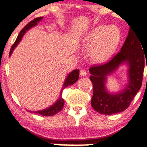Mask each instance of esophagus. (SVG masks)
I'll list each match as a JSON object with an SVG mask.
<instances>
[{
    "label": "esophagus",
    "instance_id": "34e87169",
    "mask_svg": "<svg viewBox=\"0 0 147 147\" xmlns=\"http://www.w3.org/2000/svg\"><path fill=\"white\" fill-rule=\"evenodd\" d=\"M87 72H86V70H84V69H83V70H80V76H82V77H84V76L86 75Z\"/></svg>",
    "mask_w": 147,
    "mask_h": 147
}]
</instances>
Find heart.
I'll list each match as a JSON object with an SVG mask.
<instances>
[{
    "label": "heart",
    "instance_id": "heart-1",
    "mask_svg": "<svg viewBox=\"0 0 147 147\" xmlns=\"http://www.w3.org/2000/svg\"><path fill=\"white\" fill-rule=\"evenodd\" d=\"M120 40V32L116 26L98 25L84 38L83 48L90 50L92 58L103 61L109 58L117 48Z\"/></svg>",
    "mask_w": 147,
    "mask_h": 147
}]
</instances>
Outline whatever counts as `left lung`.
I'll return each mask as SVG.
<instances>
[{"instance_id":"1","label":"left lung","mask_w":147,"mask_h":147,"mask_svg":"<svg viewBox=\"0 0 147 147\" xmlns=\"http://www.w3.org/2000/svg\"><path fill=\"white\" fill-rule=\"evenodd\" d=\"M141 41L132 28L121 50L109 61L96 64L89 69L90 81L93 86V95L91 105L94 110L101 114L117 113L126 110L139 91L142 84L146 55ZM127 61L129 64V83L122 92L116 95L109 94L105 90L106 76L113 71L120 63ZM147 68V63H146Z\"/></svg>"}]
</instances>
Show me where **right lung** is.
I'll use <instances>...</instances> for the list:
<instances>
[{
  "label": "right lung",
  "mask_w": 147,
  "mask_h": 147,
  "mask_svg": "<svg viewBox=\"0 0 147 147\" xmlns=\"http://www.w3.org/2000/svg\"><path fill=\"white\" fill-rule=\"evenodd\" d=\"M42 18H43V17H38V18H34V19L32 20V21H30V23H28V24L25 25L24 28H23V30L20 32L19 34H18L17 38H16V40L15 41L14 43L12 45L11 49H10L9 56L11 55V54L12 53L14 49L16 48V45H18V43H19L20 41L21 40L22 37L23 36V35H24L25 32H26L28 30H29L30 28H31L32 27L36 25L37 24V23H38V21H41ZM79 70H73L72 72H70V73L68 75V77H67L66 79H65V82H64V84H63V87H62L61 90H62L63 88H65L68 86L72 85V84L75 83V82H77L79 79ZM60 95H61V92ZM63 105H64L63 99L61 97H60L59 99L57 100V102L55 103L53 106H50V107H49L48 109H45V110H43L41 111H36L35 113L37 114H39V115H43V116L54 115L57 114V113H59V111L62 110V109H63Z\"/></svg>",
  "instance_id": "add662e5"
}]
</instances>
